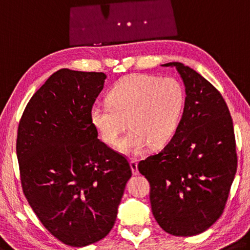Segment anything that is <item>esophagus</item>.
I'll use <instances>...</instances> for the list:
<instances>
[{
  "mask_svg": "<svg viewBox=\"0 0 250 250\" xmlns=\"http://www.w3.org/2000/svg\"><path fill=\"white\" fill-rule=\"evenodd\" d=\"M130 166H131V170L133 175H138L139 173V170H138V161L137 160H130Z\"/></svg>",
  "mask_w": 250,
  "mask_h": 250,
  "instance_id": "1",
  "label": "esophagus"
}]
</instances>
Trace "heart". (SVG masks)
Here are the masks:
<instances>
[{
    "label": "heart",
    "mask_w": 250,
    "mask_h": 250,
    "mask_svg": "<svg viewBox=\"0 0 250 250\" xmlns=\"http://www.w3.org/2000/svg\"><path fill=\"white\" fill-rule=\"evenodd\" d=\"M108 105H94L90 121L108 146H116L130 125L132 130L118 148L137 157L151 145H167L175 134L184 108V89L176 79L133 73L120 79L106 96Z\"/></svg>",
    "instance_id": "obj_1"
}]
</instances>
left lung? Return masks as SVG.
Returning <instances> with one entry per match:
<instances>
[{"mask_svg": "<svg viewBox=\"0 0 250 250\" xmlns=\"http://www.w3.org/2000/svg\"><path fill=\"white\" fill-rule=\"evenodd\" d=\"M175 66L186 88L172 139L138 165L150 184L157 223L173 236L204 232L221 216L237 170L232 119L219 91L195 70Z\"/></svg>", "mask_w": 250, "mask_h": 250, "instance_id": "1", "label": "left lung"}]
</instances>
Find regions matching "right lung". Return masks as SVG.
I'll use <instances>...</instances> for the list:
<instances>
[{"instance_id": "add662e5", "label": "right lung", "mask_w": 250, "mask_h": 250, "mask_svg": "<svg viewBox=\"0 0 250 250\" xmlns=\"http://www.w3.org/2000/svg\"><path fill=\"white\" fill-rule=\"evenodd\" d=\"M105 78L57 71L19 124L17 156L27 203L55 238L72 247L108 235L132 175L126 158L99 140L90 121Z\"/></svg>"}]
</instances>
